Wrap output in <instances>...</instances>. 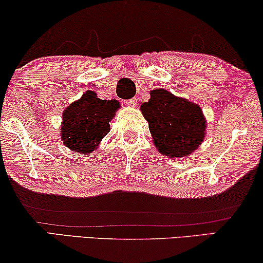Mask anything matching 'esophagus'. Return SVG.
<instances>
[{
	"label": "esophagus",
	"mask_w": 263,
	"mask_h": 263,
	"mask_svg": "<svg viewBox=\"0 0 263 263\" xmlns=\"http://www.w3.org/2000/svg\"><path fill=\"white\" fill-rule=\"evenodd\" d=\"M137 103H138V102H137L136 98H132V99L126 100V101H125V105L128 106V107H136Z\"/></svg>",
	"instance_id": "esophagus-1"
}]
</instances>
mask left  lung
Returning <instances> with one entry per match:
<instances>
[{"label":"left lung","instance_id":"8db88e82","mask_svg":"<svg viewBox=\"0 0 263 263\" xmlns=\"http://www.w3.org/2000/svg\"><path fill=\"white\" fill-rule=\"evenodd\" d=\"M140 112L149 124L155 147L164 156H190L205 140L207 124L201 107L163 88L150 91Z\"/></svg>","mask_w":263,"mask_h":263}]
</instances>
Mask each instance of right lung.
I'll return each mask as SVG.
<instances>
[{
    "instance_id": "1",
    "label": "right lung",
    "mask_w": 263,
    "mask_h": 263,
    "mask_svg": "<svg viewBox=\"0 0 263 263\" xmlns=\"http://www.w3.org/2000/svg\"><path fill=\"white\" fill-rule=\"evenodd\" d=\"M119 108L118 100H101L95 91L87 90L63 110V144L77 155H90L109 132L110 120Z\"/></svg>"
}]
</instances>
